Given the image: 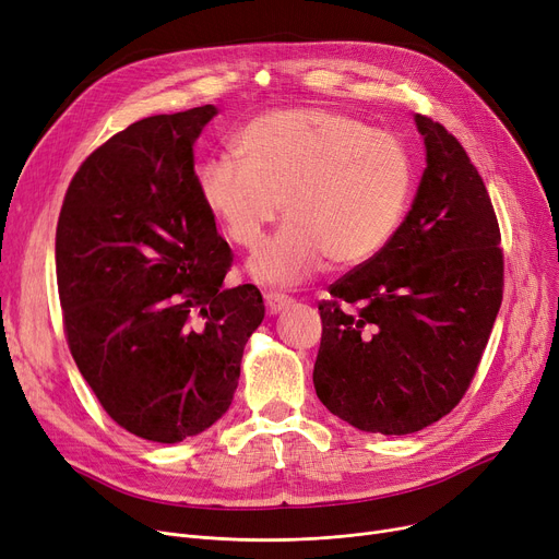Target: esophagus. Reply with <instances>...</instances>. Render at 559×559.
Segmentation results:
<instances>
[{"instance_id":"34e87169","label":"esophagus","mask_w":559,"mask_h":559,"mask_svg":"<svg viewBox=\"0 0 559 559\" xmlns=\"http://www.w3.org/2000/svg\"><path fill=\"white\" fill-rule=\"evenodd\" d=\"M263 300H265V309H269V313L282 311L290 302V298L286 294H282V290H269V294L263 296Z\"/></svg>"}]
</instances>
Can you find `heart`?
<instances>
[{
    "label": "heart",
    "mask_w": 559,
    "mask_h": 559,
    "mask_svg": "<svg viewBox=\"0 0 559 559\" xmlns=\"http://www.w3.org/2000/svg\"><path fill=\"white\" fill-rule=\"evenodd\" d=\"M236 154L241 162L209 156L198 186L227 241L243 250L261 243L282 206L286 225L250 263L261 282H298L325 257L338 265L366 263L403 223L414 179L409 150L361 118L269 111L236 136Z\"/></svg>",
    "instance_id": "heart-1"
}]
</instances>
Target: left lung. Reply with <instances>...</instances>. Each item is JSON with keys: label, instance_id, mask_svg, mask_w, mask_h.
<instances>
[{"label": "left lung", "instance_id": "left-lung-1", "mask_svg": "<svg viewBox=\"0 0 559 559\" xmlns=\"http://www.w3.org/2000/svg\"><path fill=\"white\" fill-rule=\"evenodd\" d=\"M416 124L428 168L409 214L376 259L318 302L316 395L364 432L412 435L453 412L502 302L500 227L487 186L441 122L418 114Z\"/></svg>", "mask_w": 559, "mask_h": 559}]
</instances>
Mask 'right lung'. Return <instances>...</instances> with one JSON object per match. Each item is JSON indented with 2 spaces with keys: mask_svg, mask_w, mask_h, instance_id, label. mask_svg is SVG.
<instances>
[{
  "mask_svg": "<svg viewBox=\"0 0 559 559\" xmlns=\"http://www.w3.org/2000/svg\"><path fill=\"white\" fill-rule=\"evenodd\" d=\"M214 104L143 118L74 173L57 225L70 353L120 428L177 443L231 405L254 284L223 288L234 254L202 202L193 143Z\"/></svg>",
  "mask_w": 559,
  "mask_h": 559,
  "instance_id": "obj_1",
  "label": "right lung"
}]
</instances>
